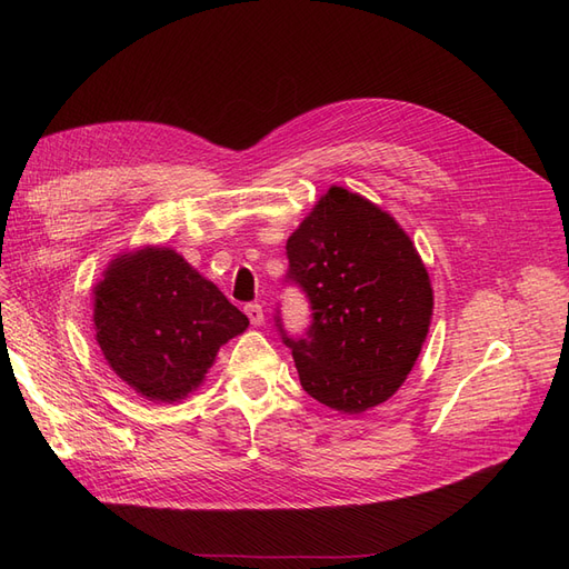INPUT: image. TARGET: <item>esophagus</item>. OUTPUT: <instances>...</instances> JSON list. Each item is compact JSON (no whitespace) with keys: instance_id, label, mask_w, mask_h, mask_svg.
<instances>
[{"instance_id":"obj_1","label":"esophagus","mask_w":569,"mask_h":569,"mask_svg":"<svg viewBox=\"0 0 569 569\" xmlns=\"http://www.w3.org/2000/svg\"><path fill=\"white\" fill-rule=\"evenodd\" d=\"M244 313L249 316L251 325H263V306L261 303H247L244 306Z\"/></svg>"}]
</instances>
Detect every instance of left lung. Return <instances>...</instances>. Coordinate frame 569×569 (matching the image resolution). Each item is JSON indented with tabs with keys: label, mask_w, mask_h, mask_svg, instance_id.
<instances>
[{
	"label": "left lung",
	"mask_w": 569,
	"mask_h": 569,
	"mask_svg": "<svg viewBox=\"0 0 569 569\" xmlns=\"http://www.w3.org/2000/svg\"><path fill=\"white\" fill-rule=\"evenodd\" d=\"M284 282L311 303V325L287 335L306 393L341 412L387 401L416 366L432 318L429 274L410 237L368 199L332 187L287 239Z\"/></svg>",
	"instance_id": "1"
}]
</instances>
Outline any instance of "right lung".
Here are the masks:
<instances>
[{"label":"right lung","instance_id":"right-lung-1","mask_svg":"<svg viewBox=\"0 0 569 569\" xmlns=\"http://www.w3.org/2000/svg\"><path fill=\"white\" fill-rule=\"evenodd\" d=\"M249 318L170 249L116 258L94 287L99 349L149 401H178L201 385L218 349Z\"/></svg>","mask_w":569,"mask_h":569}]
</instances>
